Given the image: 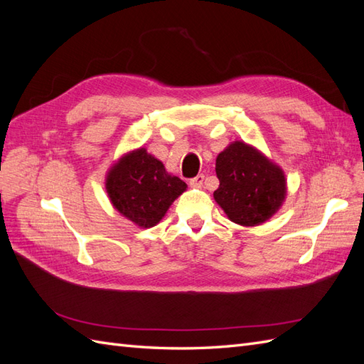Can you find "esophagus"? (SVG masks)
Masks as SVG:
<instances>
[{
	"label": "esophagus",
	"instance_id": "obj_1",
	"mask_svg": "<svg viewBox=\"0 0 364 364\" xmlns=\"http://www.w3.org/2000/svg\"><path fill=\"white\" fill-rule=\"evenodd\" d=\"M203 181H205V176L203 174H197L196 178L190 179V185L193 186V188H202Z\"/></svg>",
	"mask_w": 364,
	"mask_h": 364
}]
</instances>
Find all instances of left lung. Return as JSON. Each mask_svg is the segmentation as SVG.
I'll return each mask as SVG.
<instances>
[{"instance_id":"1","label":"left lung","mask_w":364,"mask_h":364,"mask_svg":"<svg viewBox=\"0 0 364 364\" xmlns=\"http://www.w3.org/2000/svg\"><path fill=\"white\" fill-rule=\"evenodd\" d=\"M220 181L214 199L230 222L258 226L274 215L287 194L284 171L243 141L229 144L215 159Z\"/></svg>"}]
</instances>
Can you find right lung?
<instances>
[{
  "label": "right lung",
  "instance_id": "1",
  "mask_svg": "<svg viewBox=\"0 0 364 364\" xmlns=\"http://www.w3.org/2000/svg\"><path fill=\"white\" fill-rule=\"evenodd\" d=\"M185 190L186 183L167 173L164 164L142 147L121 156L106 176L114 208L142 229L158 225Z\"/></svg>",
  "mask_w": 364,
  "mask_h": 364
}]
</instances>
